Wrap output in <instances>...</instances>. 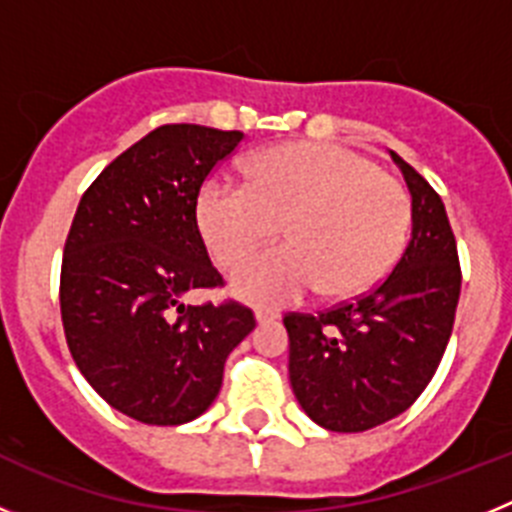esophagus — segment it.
Masks as SVG:
<instances>
[{
  "instance_id": "34e87169",
  "label": "esophagus",
  "mask_w": 512,
  "mask_h": 512,
  "mask_svg": "<svg viewBox=\"0 0 512 512\" xmlns=\"http://www.w3.org/2000/svg\"><path fill=\"white\" fill-rule=\"evenodd\" d=\"M279 315L277 312H271V310H264V307H259V310H256V323H271V320H277Z\"/></svg>"
}]
</instances>
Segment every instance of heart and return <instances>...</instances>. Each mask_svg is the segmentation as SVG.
I'll return each instance as SVG.
<instances>
[{"label": "heart", "mask_w": 512, "mask_h": 512, "mask_svg": "<svg viewBox=\"0 0 512 512\" xmlns=\"http://www.w3.org/2000/svg\"><path fill=\"white\" fill-rule=\"evenodd\" d=\"M248 184L210 179L197 197V223L225 269L287 233L233 277L235 292L261 305H287L323 287L354 297L390 271L408 235V194L369 158L325 143L261 151Z\"/></svg>", "instance_id": "b5f03b06"}]
</instances>
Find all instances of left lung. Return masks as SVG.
<instances>
[{
  "instance_id": "obj_1",
  "label": "left lung",
  "mask_w": 512,
  "mask_h": 512,
  "mask_svg": "<svg viewBox=\"0 0 512 512\" xmlns=\"http://www.w3.org/2000/svg\"><path fill=\"white\" fill-rule=\"evenodd\" d=\"M410 189L413 230L395 269L366 295L330 310L289 312V382L318 425L361 433L397 418L436 374L461 292L454 230L436 189L395 151Z\"/></svg>"
}]
</instances>
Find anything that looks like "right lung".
Here are the masks:
<instances>
[{
  "mask_svg": "<svg viewBox=\"0 0 512 512\" xmlns=\"http://www.w3.org/2000/svg\"><path fill=\"white\" fill-rule=\"evenodd\" d=\"M241 130L161 125L112 161L76 207L61 264V320L79 372L128 418L205 413L225 359L256 328L241 302L184 305L223 287L197 225L202 182Z\"/></svg>",
  "mask_w": 512,
  "mask_h": 512,
  "instance_id": "obj_1",
  "label": "right lung"
}]
</instances>
